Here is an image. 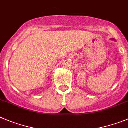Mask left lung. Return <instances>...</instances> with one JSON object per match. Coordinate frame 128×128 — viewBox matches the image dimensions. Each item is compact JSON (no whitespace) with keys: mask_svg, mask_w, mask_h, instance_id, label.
<instances>
[{"mask_svg":"<svg viewBox=\"0 0 128 128\" xmlns=\"http://www.w3.org/2000/svg\"><path fill=\"white\" fill-rule=\"evenodd\" d=\"M112 40H115V39H114V38H112Z\"/></svg>","mask_w":128,"mask_h":128,"instance_id":"1","label":"left lung"}]
</instances>
